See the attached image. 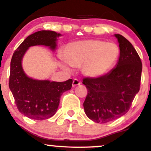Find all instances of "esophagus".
<instances>
[{"mask_svg":"<svg viewBox=\"0 0 151 151\" xmlns=\"http://www.w3.org/2000/svg\"><path fill=\"white\" fill-rule=\"evenodd\" d=\"M81 84V81L77 79H74L73 80V82H72V86H76L77 85H79Z\"/></svg>","mask_w":151,"mask_h":151,"instance_id":"1","label":"esophagus"}]
</instances>
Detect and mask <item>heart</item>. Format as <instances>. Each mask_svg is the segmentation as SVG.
Returning <instances> with one entry per match:
<instances>
[{"instance_id":"obj_1","label":"heart","mask_w":151,"mask_h":151,"mask_svg":"<svg viewBox=\"0 0 151 151\" xmlns=\"http://www.w3.org/2000/svg\"><path fill=\"white\" fill-rule=\"evenodd\" d=\"M62 56L72 67L82 65V72L85 75L99 77L109 72L116 63L119 48L113 42L86 40L66 45Z\"/></svg>"}]
</instances>
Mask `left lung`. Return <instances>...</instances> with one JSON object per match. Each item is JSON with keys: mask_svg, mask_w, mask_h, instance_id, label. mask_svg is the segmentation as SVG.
Masks as SVG:
<instances>
[{"mask_svg": "<svg viewBox=\"0 0 151 151\" xmlns=\"http://www.w3.org/2000/svg\"><path fill=\"white\" fill-rule=\"evenodd\" d=\"M120 56L116 67L99 77H85L82 84L87 95L84 104L86 115L96 123L119 119L130 109L141 85L142 62L131 42L116 34Z\"/></svg>", "mask_w": 151, "mask_h": 151, "instance_id": "left-lung-1", "label": "left lung"}]
</instances>
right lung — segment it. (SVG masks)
<instances>
[{
	"label": "right lung",
	"instance_id": "obj_1",
	"mask_svg": "<svg viewBox=\"0 0 151 151\" xmlns=\"http://www.w3.org/2000/svg\"><path fill=\"white\" fill-rule=\"evenodd\" d=\"M60 33L50 30L30 35L17 48L10 62L9 88L18 111L25 116L44 120L56 113L62 93L71 89L72 79L62 82L36 80L27 77L22 67V59L31 46L45 45L55 50Z\"/></svg>",
	"mask_w": 151,
	"mask_h": 151
}]
</instances>
